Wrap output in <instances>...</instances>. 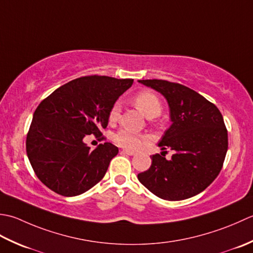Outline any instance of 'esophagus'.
Returning <instances> with one entry per match:
<instances>
[{
	"instance_id": "34e87169",
	"label": "esophagus",
	"mask_w": 253,
	"mask_h": 253,
	"mask_svg": "<svg viewBox=\"0 0 253 253\" xmlns=\"http://www.w3.org/2000/svg\"><path fill=\"white\" fill-rule=\"evenodd\" d=\"M122 153H123V154H126V155H128V156H133V155H135V152L130 151V149H123Z\"/></svg>"
}]
</instances>
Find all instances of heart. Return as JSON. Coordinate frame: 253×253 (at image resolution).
Here are the masks:
<instances>
[{
    "label": "heart",
    "mask_w": 253,
    "mask_h": 253,
    "mask_svg": "<svg viewBox=\"0 0 253 253\" xmlns=\"http://www.w3.org/2000/svg\"><path fill=\"white\" fill-rule=\"evenodd\" d=\"M133 102L137 109L147 118H155L159 116L163 109L162 101L159 100V98L155 94H153L151 91H141L140 94L134 97ZM120 111L121 106L119 102H116L110 109L109 121L117 122L119 120ZM144 141H145V137L137 135V134L133 133L130 130H126V128L118 131L115 135V142L118 145L127 149L138 148Z\"/></svg>",
    "instance_id": "1"
}]
</instances>
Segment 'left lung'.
Here are the masks:
<instances>
[{"mask_svg":"<svg viewBox=\"0 0 253 253\" xmlns=\"http://www.w3.org/2000/svg\"><path fill=\"white\" fill-rule=\"evenodd\" d=\"M165 97L171 126L158 146L162 155L152 156L148 170L137 174L140 182L156 197L181 201L199 194L218 176L228 148V136L218 108L193 89L163 80H143ZM175 152L167 161L162 153Z\"/></svg>","mask_w":253,"mask_h":253,"instance_id":"1","label":"left lung"}]
</instances>
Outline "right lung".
Segmentation results:
<instances>
[{"label": "right lung", "mask_w": 253, "mask_h": 253, "mask_svg": "<svg viewBox=\"0 0 253 253\" xmlns=\"http://www.w3.org/2000/svg\"><path fill=\"white\" fill-rule=\"evenodd\" d=\"M133 80L85 76L69 82L34 112L26 151L40 181L63 197L86 192L104 178L119 149L111 143L90 149L84 137L106 128L111 107Z\"/></svg>", "instance_id": "add662e5"}]
</instances>
